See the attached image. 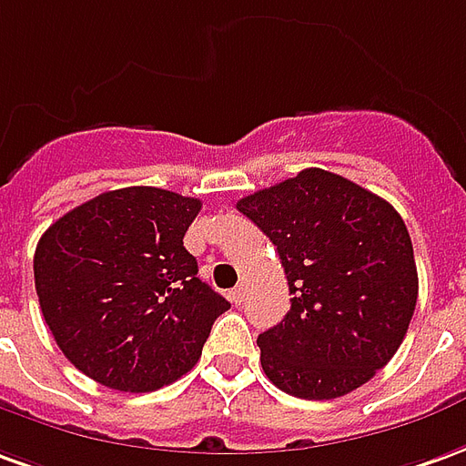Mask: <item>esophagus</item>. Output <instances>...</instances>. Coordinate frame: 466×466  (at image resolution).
<instances>
[{
    "instance_id": "esophagus-1",
    "label": "esophagus",
    "mask_w": 466,
    "mask_h": 466,
    "mask_svg": "<svg viewBox=\"0 0 466 466\" xmlns=\"http://www.w3.org/2000/svg\"><path fill=\"white\" fill-rule=\"evenodd\" d=\"M243 299H246V287L240 284V287H236L230 291V301H233V304H240Z\"/></svg>"
}]
</instances>
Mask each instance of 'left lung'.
Returning a JSON list of instances; mask_svg holds the SVG:
<instances>
[{"label": "left lung", "mask_w": 466, "mask_h": 466, "mask_svg": "<svg viewBox=\"0 0 466 466\" xmlns=\"http://www.w3.org/2000/svg\"><path fill=\"white\" fill-rule=\"evenodd\" d=\"M276 246L291 294L287 317L258 335L276 388L339 399L396 355L419 299L413 246L396 208L325 169H301L238 200Z\"/></svg>", "instance_id": "obj_1"}]
</instances>
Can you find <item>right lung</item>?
Wrapping results in <instances>:
<instances>
[{
	"mask_svg": "<svg viewBox=\"0 0 466 466\" xmlns=\"http://www.w3.org/2000/svg\"><path fill=\"white\" fill-rule=\"evenodd\" d=\"M198 198L111 190L73 208L35 248V289L57 348L106 388L147 393L185 375L230 309L198 279L185 233Z\"/></svg>",
	"mask_w": 466,
	"mask_h": 466,
	"instance_id": "add662e5",
	"label": "right lung"
}]
</instances>
